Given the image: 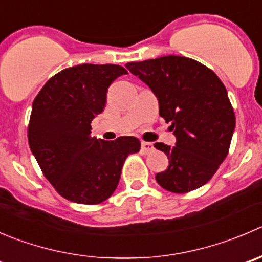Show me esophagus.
Segmentation results:
<instances>
[{
  "mask_svg": "<svg viewBox=\"0 0 262 262\" xmlns=\"http://www.w3.org/2000/svg\"><path fill=\"white\" fill-rule=\"evenodd\" d=\"M141 149L143 154H149V152L154 151V144L149 143V142H142Z\"/></svg>",
  "mask_w": 262,
  "mask_h": 262,
  "instance_id": "obj_1",
  "label": "esophagus"
}]
</instances>
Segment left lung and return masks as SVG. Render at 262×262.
I'll return each mask as SVG.
<instances>
[{"label":"left lung","mask_w":262,"mask_h":262,"mask_svg":"<svg viewBox=\"0 0 262 262\" xmlns=\"http://www.w3.org/2000/svg\"><path fill=\"white\" fill-rule=\"evenodd\" d=\"M159 100V114L177 137L175 146L157 142L169 166L156 174L164 189L187 193L206 184L229 152L235 115L225 85L204 63L183 56L128 62Z\"/></svg>","instance_id":"left-lung-1"}]
</instances>
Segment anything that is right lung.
Listing matches in <instances>:
<instances>
[{"instance_id":"right-lung-1","label":"right lung","mask_w":262,"mask_h":262,"mask_svg":"<svg viewBox=\"0 0 262 262\" xmlns=\"http://www.w3.org/2000/svg\"><path fill=\"white\" fill-rule=\"evenodd\" d=\"M123 74L128 72L111 63L68 68L50 78L33 101L29 147L43 175L69 201H106L118 187L126 157L141 149L136 137L108 142L90 136L108 87Z\"/></svg>"}]
</instances>
